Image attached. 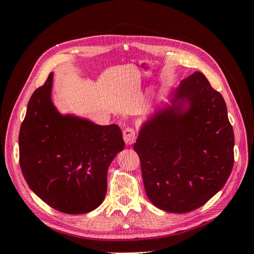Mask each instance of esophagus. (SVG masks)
I'll return each mask as SVG.
<instances>
[{
    "mask_svg": "<svg viewBox=\"0 0 254 254\" xmlns=\"http://www.w3.org/2000/svg\"><path fill=\"white\" fill-rule=\"evenodd\" d=\"M123 139H124V141L127 145L133 144L136 139V132H135L134 128L127 127L124 131H123Z\"/></svg>",
    "mask_w": 254,
    "mask_h": 254,
    "instance_id": "34e87169",
    "label": "esophagus"
}]
</instances>
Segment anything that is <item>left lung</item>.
<instances>
[{
	"instance_id": "8db88e82",
	"label": "left lung",
	"mask_w": 254,
	"mask_h": 254,
	"mask_svg": "<svg viewBox=\"0 0 254 254\" xmlns=\"http://www.w3.org/2000/svg\"><path fill=\"white\" fill-rule=\"evenodd\" d=\"M171 103L144 123L133 148L149 200L166 212L188 213L226 184L234 133L224 97L200 72L180 82Z\"/></svg>"
}]
</instances>
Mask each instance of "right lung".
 Segmentation results:
<instances>
[{
  "instance_id": "add662e5",
  "label": "right lung",
  "mask_w": 254,
  "mask_h": 254,
  "mask_svg": "<svg viewBox=\"0 0 254 254\" xmlns=\"http://www.w3.org/2000/svg\"><path fill=\"white\" fill-rule=\"evenodd\" d=\"M53 73L30 97L19 134L23 176L59 212L84 214L104 201L107 172L125 142L118 125L61 115L51 99Z\"/></svg>"
}]
</instances>
